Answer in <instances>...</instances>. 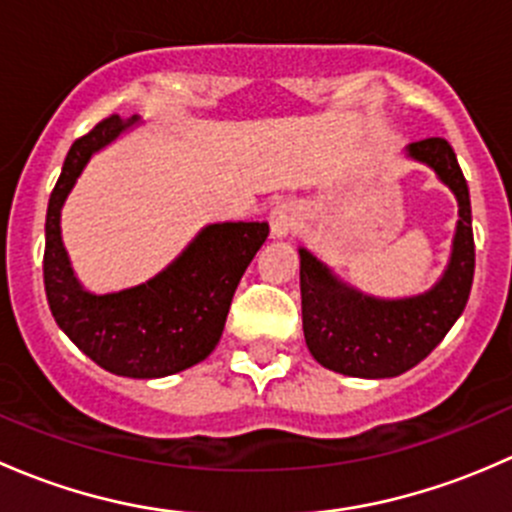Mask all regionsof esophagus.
Here are the masks:
<instances>
[{"label": "esophagus", "mask_w": 512, "mask_h": 512, "mask_svg": "<svg viewBox=\"0 0 512 512\" xmlns=\"http://www.w3.org/2000/svg\"><path fill=\"white\" fill-rule=\"evenodd\" d=\"M270 227L275 237H289L297 232L299 213L292 203H277L270 210Z\"/></svg>", "instance_id": "34e87169"}]
</instances>
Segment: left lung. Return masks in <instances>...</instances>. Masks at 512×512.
<instances>
[{"label": "left lung", "mask_w": 512, "mask_h": 512, "mask_svg": "<svg viewBox=\"0 0 512 512\" xmlns=\"http://www.w3.org/2000/svg\"><path fill=\"white\" fill-rule=\"evenodd\" d=\"M406 156L436 170L458 200V225L446 272L428 292L379 299L344 285L324 262L299 247L304 342L327 369L361 379H389L414 369L441 344L466 309L476 270L471 195L446 138H423Z\"/></svg>", "instance_id": "1"}]
</instances>
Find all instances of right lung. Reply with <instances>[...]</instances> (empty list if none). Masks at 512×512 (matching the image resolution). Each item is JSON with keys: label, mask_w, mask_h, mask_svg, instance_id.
Masks as SVG:
<instances>
[{"label": "right lung", "mask_w": 512, "mask_h": 512, "mask_svg": "<svg viewBox=\"0 0 512 512\" xmlns=\"http://www.w3.org/2000/svg\"><path fill=\"white\" fill-rule=\"evenodd\" d=\"M138 118H103L69 148L46 208L44 287L66 337L101 369L131 379H160L190 369L218 347L232 294L262 242L267 223H215L153 280L111 294L81 287L61 242V208L91 156Z\"/></svg>", "instance_id": "add662e5"}]
</instances>
